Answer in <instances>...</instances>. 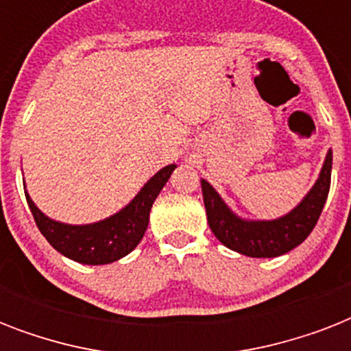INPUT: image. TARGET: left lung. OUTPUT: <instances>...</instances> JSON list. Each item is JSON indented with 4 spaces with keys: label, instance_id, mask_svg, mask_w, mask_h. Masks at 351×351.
Returning <instances> with one entry per match:
<instances>
[{
    "label": "left lung",
    "instance_id": "left-lung-1",
    "mask_svg": "<svg viewBox=\"0 0 351 351\" xmlns=\"http://www.w3.org/2000/svg\"><path fill=\"white\" fill-rule=\"evenodd\" d=\"M332 160V149H328L319 178L306 197L289 213L271 220L242 219L224 202L219 191L202 178L200 184L209 228L226 247L240 255L273 258L288 253L308 239L321 217L330 193Z\"/></svg>",
    "mask_w": 351,
    "mask_h": 351
}]
</instances>
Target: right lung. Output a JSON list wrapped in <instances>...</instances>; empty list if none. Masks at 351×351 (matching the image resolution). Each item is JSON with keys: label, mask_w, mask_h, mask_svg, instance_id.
<instances>
[{"label": "right lung", "mask_w": 351, "mask_h": 351, "mask_svg": "<svg viewBox=\"0 0 351 351\" xmlns=\"http://www.w3.org/2000/svg\"><path fill=\"white\" fill-rule=\"evenodd\" d=\"M175 169L176 164L162 167L156 175L143 184L136 197L125 208L93 224H65L51 219L36 206L27 193V187H25V197L41 234L54 250L80 264L100 266V264L120 261L140 244L143 233L147 230L149 213L154 200Z\"/></svg>", "instance_id": "right-lung-1"}]
</instances>
